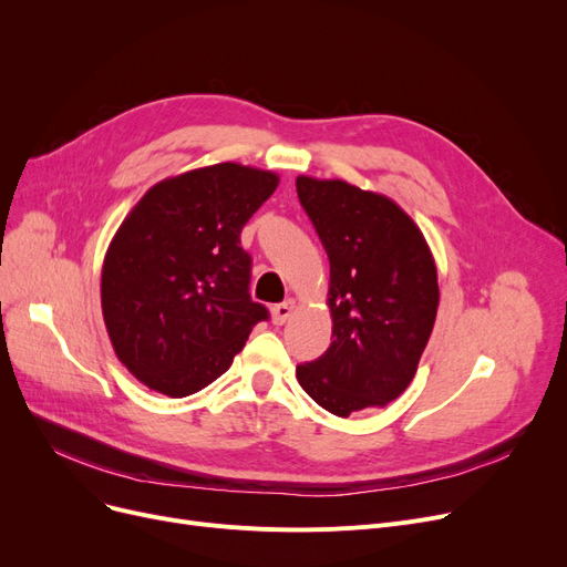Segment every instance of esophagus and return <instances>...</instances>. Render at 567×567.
I'll return each instance as SVG.
<instances>
[{"label": "esophagus", "mask_w": 567, "mask_h": 567, "mask_svg": "<svg viewBox=\"0 0 567 567\" xmlns=\"http://www.w3.org/2000/svg\"><path fill=\"white\" fill-rule=\"evenodd\" d=\"M291 312H293V301H291V299H289V301H285V303L274 306V308H271L274 323H276V326H282V323L291 317Z\"/></svg>", "instance_id": "esophagus-1"}]
</instances>
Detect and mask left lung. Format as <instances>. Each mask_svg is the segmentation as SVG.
Listing matches in <instances>:
<instances>
[{
    "mask_svg": "<svg viewBox=\"0 0 567 567\" xmlns=\"http://www.w3.org/2000/svg\"><path fill=\"white\" fill-rule=\"evenodd\" d=\"M296 193L329 255L331 347L296 368L326 411L385 406L411 383L434 329L436 266L423 231L383 195L340 178H296Z\"/></svg>",
    "mask_w": 567,
    "mask_h": 567,
    "instance_id": "left-lung-1",
    "label": "left lung"
}]
</instances>
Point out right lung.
Segmentation results:
<instances>
[{
	"label": "right lung",
	"instance_id": "add662e5",
	"mask_svg": "<svg viewBox=\"0 0 567 567\" xmlns=\"http://www.w3.org/2000/svg\"><path fill=\"white\" fill-rule=\"evenodd\" d=\"M278 174L238 163L148 188L116 229L101 276L105 329L131 374L186 398L229 370L268 310L250 299L241 229Z\"/></svg>",
	"mask_w": 567,
	"mask_h": 567
}]
</instances>
